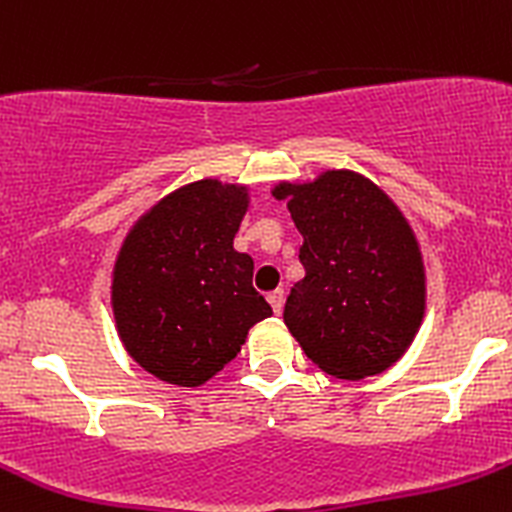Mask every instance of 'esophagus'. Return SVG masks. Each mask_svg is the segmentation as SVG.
Returning <instances> with one entry per match:
<instances>
[{"label":"esophagus","mask_w":512,"mask_h":512,"mask_svg":"<svg viewBox=\"0 0 512 512\" xmlns=\"http://www.w3.org/2000/svg\"><path fill=\"white\" fill-rule=\"evenodd\" d=\"M267 302H270L272 310H275L277 315H280L282 305H285V290H282V287H277V290L267 292Z\"/></svg>","instance_id":"obj_1"}]
</instances>
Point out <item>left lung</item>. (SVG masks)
I'll use <instances>...</instances> for the list:
<instances>
[{"instance_id": "left-lung-1", "label": "left lung", "mask_w": 512, "mask_h": 512, "mask_svg": "<svg viewBox=\"0 0 512 512\" xmlns=\"http://www.w3.org/2000/svg\"><path fill=\"white\" fill-rule=\"evenodd\" d=\"M305 242V277L285 302L287 330L327 375L365 380L408 352L425 317L428 277L413 225L355 170L277 182Z\"/></svg>"}]
</instances>
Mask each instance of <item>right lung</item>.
<instances>
[{
	"instance_id": "obj_1",
	"label": "right lung",
	"mask_w": 512,
	"mask_h": 512,
	"mask_svg": "<svg viewBox=\"0 0 512 512\" xmlns=\"http://www.w3.org/2000/svg\"><path fill=\"white\" fill-rule=\"evenodd\" d=\"M250 187L187 182L142 212L112 267L109 302L124 350L170 385L200 388L272 315L252 287L255 262L235 250Z\"/></svg>"
}]
</instances>
